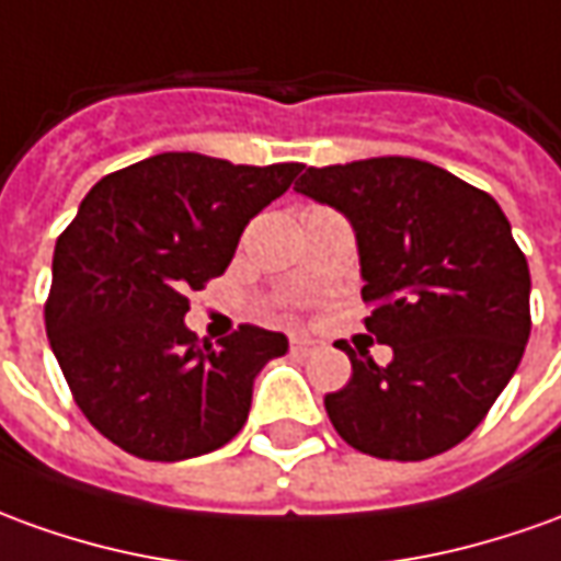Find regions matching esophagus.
Wrapping results in <instances>:
<instances>
[{"instance_id": "esophagus-1", "label": "esophagus", "mask_w": 561, "mask_h": 561, "mask_svg": "<svg viewBox=\"0 0 561 561\" xmlns=\"http://www.w3.org/2000/svg\"><path fill=\"white\" fill-rule=\"evenodd\" d=\"M320 347H323V342L308 339V335H293V339H289V351H293L296 357H308V354H314Z\"/></svg>"}]
</instances>
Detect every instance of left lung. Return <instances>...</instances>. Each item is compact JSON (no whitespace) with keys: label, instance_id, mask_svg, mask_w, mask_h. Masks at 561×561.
<instances>
[{"label":"left lung","instance_id":"obj_1","mask_svg":"<svg viewBox=\"0 0 561 561\" xmlns=\"http://www.w3.org/2000/svg\"><path fill=\"white\" fill-rule=\"evenodd\" d=\"M296 192L357 231L363 320L393 360H357L327 393L332 427L357 451L424 461L477 431L523 360L531 332L528 262L497 201L419 158L308 168Z\"/></svg>","mask_w":561,"mask_h":561}]
</instances>
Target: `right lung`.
Wrapping results in <instances>:
<instances>
[{"mask_svg":"<svg viewBox=\"0 0 561 561\" xmlns=\"http://www.w3.org/2000/svg\"><path fill=\"white\" fill-rule=\"evenodd\" d=\"M299 170L164 152L84 195L54 247L45 330L76 405L118 449L183 461L243 427L253 378L287 354V335L241 323L201 345L183 318Z\"/></svg>","mask_w":561,"mask_h":561,"instance_id":"add662e5","label":"right lung"}]
</instances>
